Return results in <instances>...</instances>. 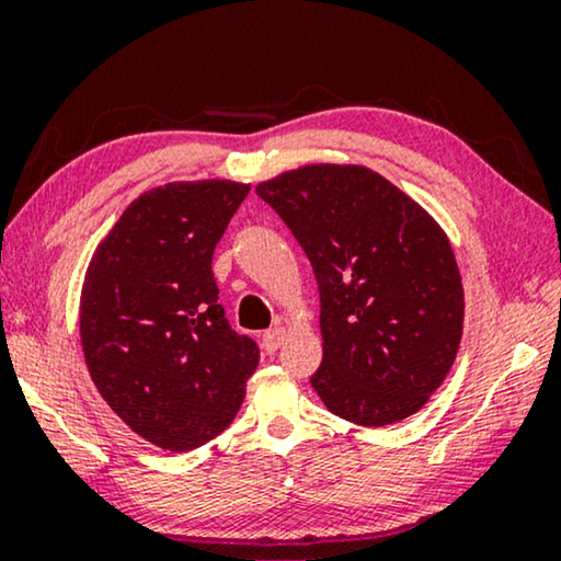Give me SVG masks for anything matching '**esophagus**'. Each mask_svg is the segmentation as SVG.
I'll use <instances>...</instances> for the list:
<instances>
[{
	"label": "esophagus",
	"mask_w": 561,
	"mask_h": 561,
	"mask_svg": "<svg viewBox=\"0 0 561 561\" xmlns=\"http://www.w3.org/2000/svg\"><path fill=\"white\" fill-rule=\"evenodd\" d=\"M286 336H288V329L283 327V324L267 329V332L263 334V347H265V352H275V350H278L280 344L286 342Z\"/></svg>",
	"instance_id": "1"
}]
</instances>
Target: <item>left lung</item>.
Wrapping results in <instances>:
<instances>
[{
	"instance_id": "obj_1",
	"label": "left lung",
	"mask_w": 561,
	"mask_h": 561,
	"mask_svg": "<svg viewBox=\"0 0 561 561\" xmlns=\"http://www.w3.org/2000/svg\"><path fill=\"white\" fill-rule=\"evenodd\" d=\"M255 191L317 275L324 357L313 390L352 424L409 419L447 378L462 340V275L444 229L365 165H301Z\"/></svg>"
}]
</instances>
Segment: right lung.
I'll list each match as a JSON object with an SVG mask.
<instances>
[{"instance_id": "add662e5", "label": "right lung", "mask_w": 561, "mask_h": 561, "mask_svg": "<svg viewBox=\"0 0 561 561\" xmlns=\"http://www.w3.org/2000/svg\"><path fill=\"white\" fill-rule=\"evenodd\" d=\"M250 183L175 181L127 206L81 288V347L106 405L168 451L225 432L260 350L217 301L214 248Z\"/></svg>"}]
</instances>
